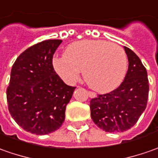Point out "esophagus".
<instances>
[{"label": "esophagus", "instance_id": "1", "mask_svg": "<svg viewBox=\"0 0 158 158\" xmlns=\"http://www.w3.org/2000/svg\"><path fill=\"white\" fill-rule=\"evenodd\" d=\"M88 94H89V97H91V98H93V97H96V94H95L94 92L88 91Z\"/></svg>", "mask_w": 158, "mask_h": 158}]
</instances>
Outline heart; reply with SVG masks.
<instances>
[{
	"label": "heart",
	"mask_w": 158,
	"mask_h": 158,
	"mask_svg": "<svg viewBox=\"0 0 158 158\" xmlns=\"http://www.w3.org/2000/svg\"><path fill=\"white\" fill-rule=\"evenodd\" d=\"M53 68L68 84L75 83L82 70L83 79L92 89L112 91L122 83L128 60L123 48L101 40H81L69 44L64 56L55 57Z\"/></svg>",
	"instance_id": "b5f03b06"
}]
</instances>
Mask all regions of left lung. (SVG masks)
Here are the masks:
<instances>
[{"mask_svg":"<svg viewBox=\"0 0 158 158\" xmlns=\"http://www.w3.org/2000/svg\"><path fill=\"white\" fill-rule=\"evenodd\" d=\"M129 68L123 81L113 91L90 100L93 122L106 132H123L138 121L147 106L149 80L145 67L134 52L124 47Z\"/></svg>","mask_w":158,"mask_h":158,"instance_id":"left-lung-1","label":"left lung"}]
</instances>
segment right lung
<instances>
[{
  "mask_svg": "<svg viewBox=\"0 0 158 158\" xmlns=\"http://www.w3.org/2000/svg\"><path fill=\"white\" fill-rule=\"evenodd\" d=\"M62 42L46 40L29 47L11 69L8 110L18 125L32 134L47 135L62 126L76 89L65 84L53 68V55Z\"/></svg>",
  "mask_w": 158,
  "mask_h": 158,
  "instance_id": "add662e5",
  "label": "right lung"
}]
</instances>
